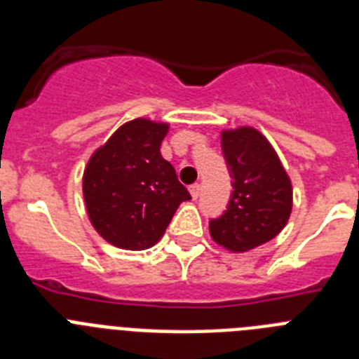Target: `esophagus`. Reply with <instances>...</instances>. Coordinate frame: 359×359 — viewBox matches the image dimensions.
<instances>
[{
  "instance_id": "1",
  "label": "esophagus",
  "mask_w": 359,
  "mask_h": 359,
  "mask_svg": "<svg viewBox=\"0 0 359 359\" xmlns=\"http://www.w3.org/2000/svg\"><path fill=\"white\" fill-rule=\"evenodd\" d=\"M189 190H190V196H192L194 199H198L199 194H201V185H199V183H194V185L189 187Z\"/></svg>"
}]
</instances>
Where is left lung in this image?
Instances as JSON below:
<instances>
[{
  "instance_id": "obj_1",
  "label": "left lung",
  "mask_w": 359,
  "mask_h": 359,
  "mask_svg": "<svg viewBox=\"0 0 359 359\" xmlns=\"http://www.w3.org/2000/svg\"><path fill=\"white\" fill-rule=\"evenodd\" d=\"M221 145L233 177L228 210L210 221L214 243L244 253L277 237L293 210V185L273 145L255 128L223 129Z\"/></svg>"
}]
</instances>
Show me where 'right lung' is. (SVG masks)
Here are the masks:
<instances>
[{
  "instance_id": "add662e5",
  "label": "right lung",
  "mask_w": 359,
  "mask_h": 359,
  "mask_svg": "<svg viewBox=\"0 0 359 359\" xmlns=\"http://www.w3.org/2000/svg\"><path fill=\"white\" fill-rule=\"evenodd\" d=\"M167 133V122L129 120L86 163V212L98 236L116 248L140 252L154 246L177 207L190 199L172 165L161 156Z\"/></svg>"
}]
</instances>
